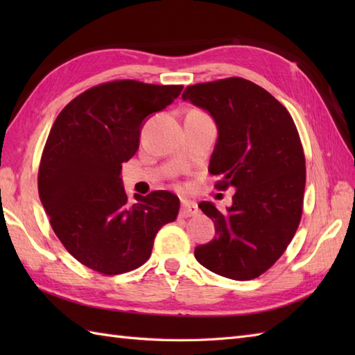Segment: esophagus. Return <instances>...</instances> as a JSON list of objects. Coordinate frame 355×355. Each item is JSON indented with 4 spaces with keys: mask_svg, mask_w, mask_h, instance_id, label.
<instances>
[{
    "mask_svg": "<svg viewBox=\"0 0 355 355\" xmlns=\"http://www.w3.org/2000/svg\"><path fill=\"white\" fill-rule=\"evenodd\" d=\"M198 214V207L195 202L191 201H183L182 202V209H180V216L183 218H189V216H195Z\"/></svg>",
    "mask_w": 355,
    "mask_h": 355,
    "instance_id": "esophagus-1",
    "label": "esophagus"
}]
</instances>
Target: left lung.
Segmentation results:
<instances>
[{"mask_svg":"<svg viewBox=\"0 0 355 355\" xmlns=\"http://www.w3.org/2000/svg\"><path fill=\"white\" fill-rule=\"evenodd\" d=\"M182 97L218 126L209 164L221 175L216 189H236L225 212L198 205L216 236L195 248V258L216 275L250 281L281 258L302 218L306 172L297 128L281 102L243 78L189 85Z\"/></svg>","mask_w":355,"mask_h":355,"instance_id":"left-lung-1","label":"left lung"}]
</instances>
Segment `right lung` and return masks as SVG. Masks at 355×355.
Wrapping results in <instances>:
<instances>
[{"instance_id":"obj_1","label":"right lung","mask_w":355,"mask_h":355,"mask_svg":"<svg viewBox=\"0 0 355 355\" xmlns=\"http://www.w3.org/2000/svg\"><path fill=\"white\" fill-rule=\"evenodd\" d=\"M182 89L132 79L105 82L74 97L51 126L37 172L40 198L67 252L97 273L143 266L157 232L177 220L178 197L154 191L130 202L120 171L137 153L143 120Z\"/></svg>"}]
</instances>
